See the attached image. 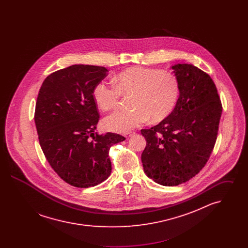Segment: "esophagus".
<instances>
[{
  "label": "esophagus",
  "mask_w": 248,
  "mask_h": 248,
  "mask_svg": "<svg viewBox=\"0 0 248 248\" xmlns=\"http://www.w3.org/2000/svg\"><path fill=\"white\" fill-rule=\"evenodd\" d=\"M135 134V132H128V133H125V138H130L131 136H133Z\"/></svg>",
  "instance_id": "34e87169"
}]
</instances>
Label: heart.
<instances>
[{
  "mask_svg": "<svg viewBox=\"0 0 248 248\" xmlns=\"http://www.w3.org/2000/svg\"><path fill=\"white\" fill-rule=\"evenodd\" d=\"M115 83L99 82L93 90L96 106L110 110L118 106L122 94H132L129 109H118L103 121L107 130L125 133L149 119L159 122L175 108L179 96L177 76L170 71L135 66L121 71Z\"/></svg>",
  "mask_w": 248,
  "mask_h": 248,
  "instance_id": "obj_1",
  "label": "heart"
}]
</instances>
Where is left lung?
Listing matches in <instances>:
<instances>
[{"mask_svg":"<svg viewBox=\"0 0 248 248\" xmlns=\"http://www.w3.org/2000/svg\"><path fill=\"white\" fill-rule=\"evenodd\" d=\"M179 83L173 111L160 124L142 129L146 175L164 186H177L197 175L212 154L222 105L216 84L191 64L172 66Z\"/></svg>","mask_w":248,"mask_h":248,"instance_id":"left-lung-1","label":"left lung"}]
</instances>
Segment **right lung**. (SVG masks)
<instances>
[{"label":"right lung","instance_id":"obj_1","mask_svg":"<svg viewBox=\"0 0 248 248\" xmlns=\"http://www.w3.org/2000/svg\"><path fill=\"white\" fill-rule=\"evenodd\" d=\"M107 72L104 67L72 65L48 75L37 97L34 121L43 153L60 178L77 188L106 180L109 149L125 140L94 133L99 113L93 90Z\"/></svg>","mask_w":248,"mask_h":248}]
</instances>
